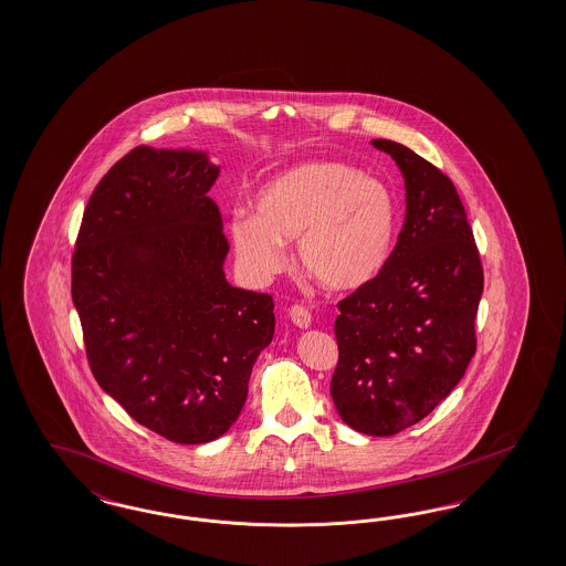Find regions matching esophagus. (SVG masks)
Segmentation results:
<instances>
[{
	"instance_id": "34e87169",
	"label": "esophagus",
	"mask_w": 566,
	"mask_h": 566,
	"mask_svg": "<svg viewBox=\"0 0 566 566\" xmlns=\"http://www.w3.org/2000/svg\"><path fill=\"white\" fill-rule=\"evenodd\" d=\"M289 317H291L292 324L296 327H301V329H307L311 327V313H308L307 308L301 307V305H294L289 311Z\"/></svg>"
}]
</instances>
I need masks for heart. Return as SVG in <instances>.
Masks as SVG:
<instances>
[{
  "label": "heart",
  "instance_id": "b5f03b06",
  "mask_svg": "<svg viewBox=\"0 0 566 566\" xmlns=\"http://www.w3.org/2000/svg\"><path fill=\"white\" fill-rule=\"evenodd\" d=\"M230 239L244 272L265 282L284 268L294 240L301 270L322 289L357 291L376 277L398 230L395 195L384 182L329 159L277 174L255 199V216H237Z\"/></svg>",
  "mask_w": 566,
  "mask_h": 566
}]
</instances>
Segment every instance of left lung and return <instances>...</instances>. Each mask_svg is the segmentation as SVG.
<instances>
[{"mask_svg": "<svg viewBox=\"0 0 566 566\" xmlns=\"http://www.w3.org/2000/svg\"><path fill=\"white\" fill-rule=\"evenodd\" d=\"M371 145L402 171L407 213L379 274L338 303L329 392L348 428L395 436L463 379L478 346L483 270L452 180L400 143Z\"/></svg>", "mask_w": 566, "mask_h": 566, "instance_id": "obj_1", "label": "left lung"}]
</instances>
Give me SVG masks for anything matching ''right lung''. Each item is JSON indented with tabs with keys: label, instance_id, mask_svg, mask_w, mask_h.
Wrapping results in <instances>:
<instances>
[{
	"label": "right lung",
	"instance_id": "obj_1",
	"mask_svg": "<svg viewBox=\"0 0 566 566\" xmlns=\"http://www.w3.org/2000/svg\"><path fill=\"white\" fill-rule=\"evenodd\" d=\"M206 151L137 147L93 190L72 258V301L103 392L176 444L234 426L274 301L223 274L228 240L207 197Z\"/></svg>",
	"mask_w": 566,
	"mask_h": 566
}]
</instances>
